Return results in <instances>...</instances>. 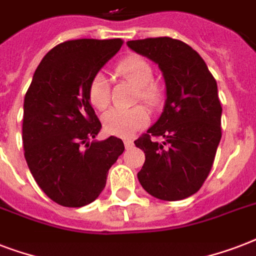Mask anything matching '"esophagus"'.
Listing matches in <instances>:
<instances>
[{
    "instance_id": "1",
    "label": "esophagus",
    "mask_w": 256,
    "mask_h": 256,
    "mask_svg": "<svg viewBox=\"0 0 256 256\" xmlns=\"http://www.w3.org/2000/svg\"><path fill=\"white\" fill-rule=\"evenodd\" d=\"M124 148H132V140H124Z\"/></svg>"
}]
</instances>
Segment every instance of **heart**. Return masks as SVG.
Here are the masks:
<instances>
[{
    "label": "heart",
    "mask_w": 256,
    "mask_h": 256,
    "mask_svg": "<svg viewBox=\"0 0 256 256\" xmlns=\"http://www.w3.org/2000/svg\"><path fill=\"white\" fill-rule=\"evenodd\" d=\"M116 73L128 78L140 88V98L148 106L162 100V88L154 82V70L148 60L140 56H128L116 65ZM88 100L94 108L104 112L110 104V86L104 73H96L88 84ZM104 132L116 136H132L148 124V112L142 106L114 108L102 118Z\"/></svg>",
    "instance_id": "1"
}]
</instances>
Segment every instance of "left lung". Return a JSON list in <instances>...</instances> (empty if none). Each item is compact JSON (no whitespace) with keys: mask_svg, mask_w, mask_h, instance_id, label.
I'll return each instance as SVG.
<instances>
[{"mask_svg":"<svg viewBox=\"0 0 256 256\" xmlns=\"http://www.w3.org/2000/svg\"><path fill=\"white\" fill-rule=\"evenodd\" d=\"M136 53L160 66L166 102L160 120L134 140L144 150L138 180L162 200H180L202 187L222 138L216 81L191 46L170 37L128 41ZM152 136H164L158 144Z\"/></svg>","mask_w":256,"mask_h":256,"instance_id":"8db88e82","label":"left lung"}]
</instances>
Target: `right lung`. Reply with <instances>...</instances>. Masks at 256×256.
Listing matches in <instances>:
<instances>
[{
    "instance_id": "obj_1",
    "label": "right lung",
    "mask_w": 256,
    "mask_h": 256,
    "mask_svg": "<svg viewBox=\"0 0 256 256\" xmlns=\"http://www.w3.org/2000/svg\"><path fill=\"white\" fill-rule=\"evenodd\" d=\"M124 41L73 40L50 50L24 100L22 140L26 164L41 190L58 204L82 207L106 186L108 168L124 152L116 136L90 140L100 122L88 100L92 78Z\"/></svg>"
}]
</instances>
